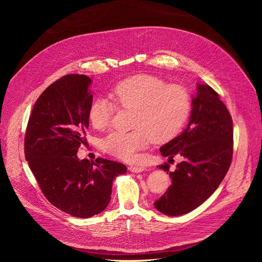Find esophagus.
Masks as SVG:
<instances>
[{
  "mask_svg": "<svg viewBox=\"0 0 262 262\" xmlns=\"http://www.w3.org/2000/svg\"><path fill=\"white\" fill-rule=\"evenodd\" d=\"M128 169L133 173H141L145 170V167H143V166H130Z\"/></svg>",
  "mask_w": 262,
  "mask_h": 262,
  "instance_id": "1",
  "label": "esophagus"
}]
</instances>
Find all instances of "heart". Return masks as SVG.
Returning a JSON list of instances; mask_svg holds the SVG:
<instances>
[{
  "mask_svg": "<svg viewBox=\"0 0 262 262\" xmlns=\"http://www.w3.org/2000/svg\"><path fill=\"white\" fill-rule=\"evenodd\" d=\"M111 98L119 108L134 111L130 133H112L103 140L104 150L120 160L133 162L150 140L165 143L173 139L189 116L190 96L181 86L166 85L157 77L138 74L117 83ZM115 105L96 98L89 110V119L96 129L105 128Z\"/></svg>",
  "mask_w": 262,
  "mask_h": 262,
  "instance_id": "b5f03b06",
  "label": "heart"
}]
</instances>
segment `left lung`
Wrapping results in <instances>:
<instances>
[{
  "mask_svg": "<svg viewBox=\"0 0 262 262\" xmlns=\"http://www.w3.org/2000/svg\"><path fill=\"white\" fill-rule=\"evenodd\" d=\"M160 150L163 157L182 158L173 172H169L168 164L158 166L172 180L155 202L160 212L172 216L188 213L217 189L231 164L233 128L226 105L210 86L197 84L188 126Z\"/></svg>",
  "mask_w": 262,
  "mask_h": 262,
  "instance_id": "8db88e82",
  "label": "left lung"
}]
</instances>
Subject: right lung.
<instances>
[{"instance_id": "add662e5", "label": "right lung", "mask_w": 262, "mask_h": 262, "mask_svg": "<svg viewBox=\"0 0 262 262\" xmlns=\"http://www.w3.org/2000/svg\"><path fill=\"white\" fill-rule=\"evenodd\" d=\"M91 84L84 74H67L49 86L35 102L25 138L26 160L47 199L81 219L105 209L113 180L127 170L114 161L77 156L87 141Z\"/></svg>"}]
</instances>
